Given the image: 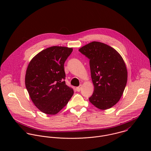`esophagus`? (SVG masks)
<instances>
[{"label":"esophagus","instance_id":"esophagus-1","mask_svg":"<svg viewBox=\"0 0 151 151\" xmlns=\"http://www.w3.org/2000/svg\"><path fill=\"white\" fill-rule=\"evenodd\" d=\"M81 86H79V87H78L76 88V90L78 92H79L81 91Z\"/></svg>","mask_w":151,"mask_h":151}]
</instances>
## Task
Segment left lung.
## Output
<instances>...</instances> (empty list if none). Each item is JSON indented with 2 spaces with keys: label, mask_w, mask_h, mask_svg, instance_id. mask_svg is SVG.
Returning a JSON list of instances; mask_svg holds the SVG:
<instances>
[{
  "label": "left lung",
  "mask_w": 151,
  "mask_h": 151,
  "mask_svg": "<svg viewBox=\"0 0 151 151\" xmlns=\"http://www.w3.org/2000/svg\"><path fill=\"white\" fill-rule=\"evenodd\" d=\"M79 51L90 60L94 86L90 101L99 109L111 108L120 100L127 82L123 58L114 48L99 42H92Z\"/></svg>",
  "instance_id": "8db88e82"
}]
</instances>
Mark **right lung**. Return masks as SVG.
Instances as JSON below:
<instances>
[{"mask_svg":"<svg viewBox=\"0 0 151 151\" xmlns=\"http://www.w3.org/2000/svg\"><path fill=\"white\" fill-rule=\"evenodd\" d=\"M72 48L54 46L40 51L29 63L25 84L31 100L42 112L55 115L73 94L66 84L64 64Z\"/></svg>","mask_w":151,"mask_h":151,"instance_id":"1","label":"right lung"}]
</instances>
